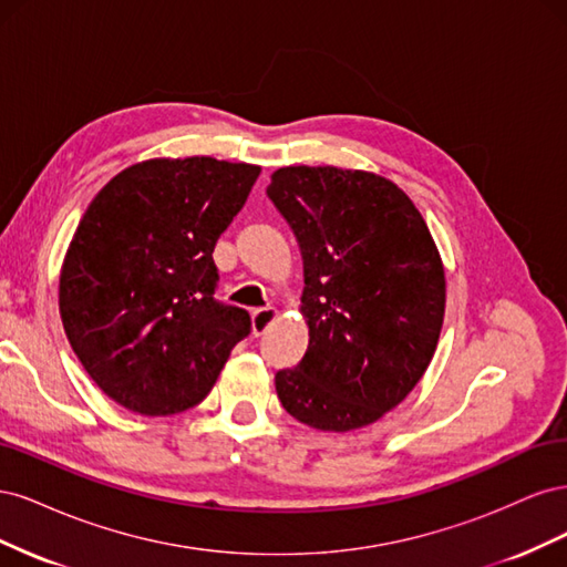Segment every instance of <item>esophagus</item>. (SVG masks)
<instances>
[{
    "instance_id": "1",
    "label": "esophagus",
    "mask_w": 567,
    "mask_h": 567,
    "mask_svg": "<svg viewBox=\"0 0 567 567\" xmlns=\"http://www.w3.org/2000/svg\"><path fill=\"white\" fill-rule=\"evenodd\" d=\"M274 319H277V310H274V307H260V310H255L252 312V333L262 336Z\"/></svg>"
}]
</instances>
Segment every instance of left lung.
<instances>
[{"mask_svg": "<svg viewBox=\"0 0 567 567\" xmlns=\"http://www.w3.org/2000/svg\"><path fill=\"white\" fill-rule=\"evenodd\" d=\"M267 196L293 229L310 346L277 371L290 416L348 433L379 421L421 381L444 319V269L416 205L362 169L281 167Z\"/></svg>", "mask_w": 567, "mask_h": 567, "instance_id": "1", "label": "left lung"}]
</instances>
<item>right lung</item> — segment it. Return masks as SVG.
<instances>
[{
    "mask_svg": "<svg viewBox=\"0 0 567 567\" xmlns=\"http://www.w3.org/2000/svg\"><path fill=\"white\" fill-rule=\"evenodd\" d=\"M260 167L156 158L115 175L82 215L59 281L71 348L92 381L136 414L196 406L250 315L215 298L217 238Z\"/></svg>",
    "mask_w": 567,
    "mask_h": 567,
    "instance_id": "add662e5",
    "label": "right lung"
}]
</instances>
